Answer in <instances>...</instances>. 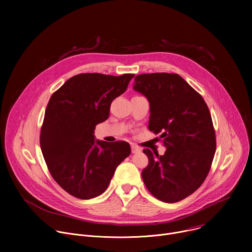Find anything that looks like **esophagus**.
Here are the masks:
<instances>
[{
    "label": "esophagus",
    "instance_id": "34e87169",
    "mask_svg": "<svg viewBox=\"0 0 252 252\" xmlns=\"http://www.w3.org/2000/svg\"><path fill=\"white\" fill-rule=\"evenodd\" d=\"M140 152V149L135 146V145H131V153L132 154H136V153H139Z\"/></svg>",
    "mask_w": 252,
    "mask_h": 252
}]
</instances>
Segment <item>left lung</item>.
Segmentation results:
<instances>
[{"instance_id":"obj_1","label":"left lung","mask_w":252,"mask_h":252,"mask_svg":"<svg viewBox=\"0 0 252 252\" xmlns=\"http://www.w3.org/2000/svg\"><path fill=\"white\" fill-rule=\"evenodd\" d=\"M133 90L150 101L149 129L160 133L166 148L163 156L143 150L149 165L141 172L142 181L161 201L183 200L202 185L217 150L207 104L176 74L138 75Z\"/></svg>"}]
</instances>
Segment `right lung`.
Masks as SVG:
<instances>
[{
    "mask_svg": "<svg viewBox=\"0 0 252 252\" xmlns=\"http://www.w3.org/2000/svg\"><path fill=\"white\" fill-rule=\"evenodd\" d=\"M133 77L80 74L52 94L40 145L53 178L70 195L90 199L101 194L116 168L130 155L128 142L95 140L94 133Z\"/></svg>",
    "mask_w": 252,
    "mask_h": 252,
    "instance_id": "obj_1",
    "label": "right lung"
}]
</instances>
